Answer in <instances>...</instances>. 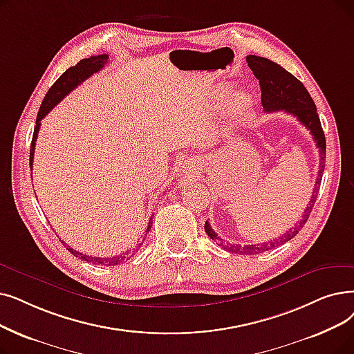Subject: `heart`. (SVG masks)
Returning <instances> with one entry per match:
<instances>
[{
    "label": "heart",
    "instance_id": "heart-1",
    "mask_svg": "<svg viewBox=\"0 0 354 354\" xmlns=\"http://www.w3.org/2000/svg\"><path fill=\"white\" fill-rule=\"evenodd\" d=\"M225 94H228V89H227V88H223L221 95H225ZM249 105H250V102H249L248 98H244V97L240 98V100L237 101V106H236L237 115H239V117L245 115V113H248V110H249Z\"/></svg>",
    "mask_w": 354,
    "mask_h": 354
}]
</instances>
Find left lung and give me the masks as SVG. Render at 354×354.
<instances>
[{
    "label": "left lung",
    "instance_id": "8db88e82",
    "mask_svg": "<svg viewBox=\"0 0 354 354\" xmlns=\"http://www.w3.org/2000/svg\"><path fill=\"white\" fill-rule=\"evenodd\" d=\"M249 64V68L253 71L254 76L259 80L260 89H262V105L266 113L273 111H285L288 114H292L297 117V120L308 129L314 137L317 143V147L319 149V166H318V176L315 180V187L313 191V196L310 199L308 205L304 209L302 218L298 221L295 227H292L289 232H286L283 236L278 237L276 240H270L268 243L260 244H248V245H227V250L240 254H257L266 250H270L273 248H278L279 244H283L285 241H289L292 237L298 234L299 230L304 227V224L308 220L310 214L313 211V207L315 204L317 194L319 191V183L322 178V172H324L326 166V136L322 131L319 117L317 113V106L310 95V92L306 91L304 84L298 81L294 75L289 73L286 69H283L281 65L272 62V60L266 57H260L254 55H249L245 57ZM205 233L211 240L223 244V239L218 237V234L211 228L209 223L205 221ZM224 248V245H223Z\"/></svg>",
    "mask_w": 354,
    "mask_h": 354
}]
</instances>
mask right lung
Masks as SVG:
<instances>
[{"label":"right lung","instance_id":"add662e5","mask_svg":"<svg viewBox=\"0 0 354 354\" xmlns=\"http://www.w3.org/2000/svg\"><path fill=\"white\" fill-rule=\"evenodd\" d=\"M106 62H109V55H98V56H91L88 59H82L80 60L78 64H76L75 66H71L69 69H66L62 76L50 86V89L48 91V94H46L41 105H40V110L37 113V120H36V127H35V133H33V139H32V147H30V169L33 167V158H35V147H36V140H37V134H39V129H40V121L48 115V113L53 109V106L59 102L62 101L69 92L72 89H75L76 86H78L81 82H84L85 80H88L91 75L97 73L100 69L104 68V65H106ZM151 223H153V218L149 220V225H147V230H146V234L150 232L151 228ZM64 243V241H62ZM140 244H137V248L131 252H126L122 253L120 256H114V257H92V256H86V254H82L80 252L73 250L72 248H69L68 244H65L68 250L76 256L80 257L82 260H85V262L88 263H94V265H102V266H115V265H120L122 262H126V260H129V257L131 256V253L137 252L140 249Z\"/></svg>","mask_w":354,"mask_h":354}]
</instances>
